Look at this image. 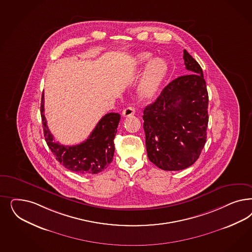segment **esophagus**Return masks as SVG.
Wrapping results in <instances>:
<instances>
[{
    "label": "esophagus",
    "instance_id": "34e87169",
    "mask_svg": "<svg viewBox=\"0 0 252 252\" xmlns=\"http://www.w3.org/2000/svg\"><path fill=\"white\" fill-rule=\"evenodd\" d=\"M135 113V109L132 106H128L122 111V116L123 117H130L133 116Z\"/></svg>",
    "mask_w": 252,
    "mask_h": 252
}]
</instances>
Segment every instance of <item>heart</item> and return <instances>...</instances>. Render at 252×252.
Segmentation results:
<instances>
[{
    "instance_id": "1",
    "label": "heart",
    "mask_w": 252,
    "mask_h": 252,
    "mask_svg": "<svg viewBox=\"0 0 252 252\" xmlns=\"http://www.w3.org/2000/svg\"><path fill=\"white\" fill-rule=\"evenodd\" d=\"M151 59V55L148 53L139 54L134 58V64L142 65L146 64ZM168 73V65L160 58H155L151 60L144 71L139 84V93L143 97H151L160 84L164 81Z\"/></svg>"
}]
</instances>
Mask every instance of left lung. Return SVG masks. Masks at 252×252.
Wrapping results in <instances>:
<instances>
[{
    "instance_id": "left-lung-1",
    "label": "left lung",
    "mask_w": 252,
    "mask_h": 252,
    "mask_svg": "<svg viewBox=\"0 0 252 252\" xmlns=\"http://www.w3.org/2000/svg\"><path fill=\"white\" fill-rule=\"evenodd\" d=\"M188 74L171 81L144 110L149 160L164 171H181L199 158L207 140L209 95L201 66L184 50Z\"/></svg>"
}]
</instances>
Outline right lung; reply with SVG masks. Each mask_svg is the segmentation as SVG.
Listing matches in <instances>:
<instances>
[{"instance_id": "obj_1", "label": "right lung", "mask_w": 252, "mask_h": 252, "mask_svg": "<svg viewBox=\"0 0 252 252\" xmlns=\"http://www.w3.org/2000/svg\"><path fill=\"white\" fill-rule=\"evenodd\" d=\"M44 96L41 95V116L43 134L47 146L57 161L69 171L81 174H96L113 159L114 138L121 120L119 113L105 115L92 131L89 137L77 146H63L56 141L50 132L44 116Z\"/></svg>"}]
</instances>
